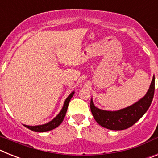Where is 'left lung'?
Returning <instances> with one entry per match:
<instances>
[{
	"label": "left lung",
	"mask_w": 158,
	"mask_h": 158,
	"mask_svg": "<svg viewBox=\"0 0 158 158\" xmlns=\"http://www.w3.org/2000/svg\"><path fill=\"white\" fill-rule=\"evenodd\" d=\"M155 78L153 77L150 89L145 96L129 107L118 111H110L99 109L95 107L93 99L90 102V108L95 120L104 128L113 131H121L129 128L139 121L146 112L153 98Z\"/></svg>",
	"instance_id": "1"
}]
</instances>
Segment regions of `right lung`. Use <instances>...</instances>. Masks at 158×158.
<instances>
[{"instance_id":"1","label":"right lung","mask_w":158,"mask_h":158,"mask_svg":"<svg viewBox=\"0 0 158 158\" xmlns=\"http://www.w3.org/2000/svg\"><path fill=\"white\" fill-rule=\"evenodd\" d=\"M73 94H74V92H72L69 95V96L65 100L63 107H62V110L59 112V114L54 119H52L51 122L47 123L46 124H43V125H39V126H27V125H24V126L27 128H28V129L31 130V131H35V132H46V131H51V130L54 129V128L58 127L60 124L62 123L64 118H65V115L67 111V108H68V105H69V101H70L71 98L73 97Z\"/></svg>"}]
</instances>
